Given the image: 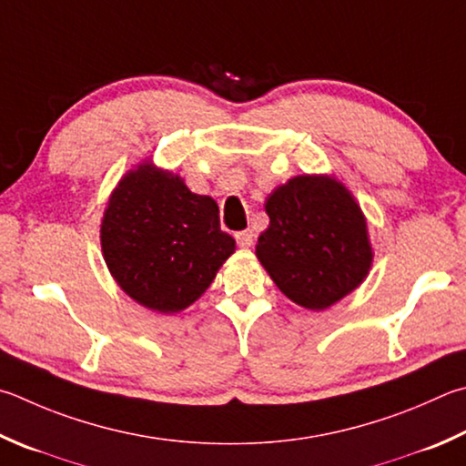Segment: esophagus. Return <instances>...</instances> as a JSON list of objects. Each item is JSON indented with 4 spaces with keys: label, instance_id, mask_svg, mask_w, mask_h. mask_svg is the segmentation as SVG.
I'll return each instance as SVG.
<instances>
[{
    "label": "esophagus",
    "instance_id": "34e87169",
    "mask_svg": "<svg viewBox=\"0 0 466 466\" xmlns=\"http://www.w3.org/2000/svg\"><path fill=\"white\" fill-rule=\"evenodd\" d=\"M236 242H238V247L242 248H248L252 247V242H255V234H252V230H242V232H236Z\"/></svg>",
    "mask_w": 466,
    "mask_h": 466
}]
</instances>
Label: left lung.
Masks as SVG:
<instances>
[{"mask_svg": "<svg viewBox=\"0 0 466 466\" xmlns=\"http://www.w3.org/2000/svg\"><path fill=\"white\" fill-rule=\"evenodd\" d=\"M265 209L257 258L293 303L324 311L365 281L375 257L367 218L334 175H295Z\"/></svg>", "mask_w": 466, "mask_h": 466, "instance_id": "1", "label": "left lung"}]
</instances>
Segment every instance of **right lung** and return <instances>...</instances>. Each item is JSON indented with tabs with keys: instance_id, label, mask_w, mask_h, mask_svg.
Masks as SVG:
<instances>
[{
	"instance_id": "add662e5",
	"label": "right lung",
	"mask_w": 466,
	"mask_h": 466,
	"mask_svg": "<svg viewBox=\"0 0 466 466\" xmlns=\"http://www.w3.org/2000/svg\"><path fill=\"white\" fill-rule=\"evenodd\" d=\"M101 255L120 289L142 308L179 314L196 303L236 242L219 230L209 196L189 191L181 175L142 160L107 199Z\"/></svg>"
}]
</instances>
